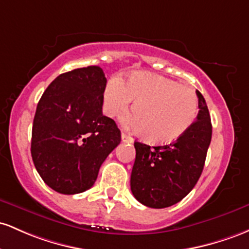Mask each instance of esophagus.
<instances>
[{"label": "esophagus", "instance_id": "34e87169", "mask_svg": "<svg viewBox=\"0 0 249 249\" xmlns=\"http://www.w3.org/2000/svg\"><path fill=\"white\" fill-rule=\"evenodd\" d=\"M121 140H122V142H125V143H132V142L134 141V139L132 138V136L127 135V134H124V133L121 134Z\"/></svg>", "mask_w": 249, "mask_h": 249}]
</instances>
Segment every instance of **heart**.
I'll list each match as a JSON object with an SVG mask.
<instances>
[{
	"mask_svg": "<svg viewBox=\"0 0 249 249\" xmlns=\"http://www.w3.org/2000/svg\"><path fill=\"white\" fill-rule=\"evenodd\" d=\"M134 101L133 115L124 124L150 143L166 144L182 136L195 122L199 99L191 88L172 79L133 72L124 81L114 76L103 90V109L110 117L121 115Z\"/></svg>",
	"mask_w": 249,
	"mask_h": 249,
	"instance_id": "heart-1",
	"label": "heart"
}]
</instances>
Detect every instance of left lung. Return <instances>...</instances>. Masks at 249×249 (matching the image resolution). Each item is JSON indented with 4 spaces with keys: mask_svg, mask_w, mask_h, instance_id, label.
Segmentation results:
<instances>
[{
    "mask_svg": "<svg viewBox=\"0 0 249 249\" xmlns=\"http://www.w3.org/2000/svg\"><path fill=\"white\" fill-rule=\"evenodd\" d=\"M196 121L177 141L150 148L135 142L136 150L130 189L135 199L150 208L175 205L196 185L205 166L212 140V122L199 90Z\"/></svg>",
    "mask_w": 249,
    "mask_h": 249,
    "instance_id": "obj_1",
    "label": "left lung"
}]
</instances>
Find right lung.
Instances as JSON below:
<instances>
[{
	"label": "right lung",
	"mask_w": 249,
	"mask_h": 249,
	"mask_svg": "<svg viewBox=\"0 0 249 249\" xmlns=\"http://www.w3.org/2000/svg\"><path fill=\"white\" fill-rule=\"evenodd\" d=\"M106 85L100 67L77 68L58 75L37 103L30 152L55 192L71 195L93 187L103 161L121 142L115 121L102 114Z\"/></svg>",
	"instance_id": "add662e5"
}]
</instances>
